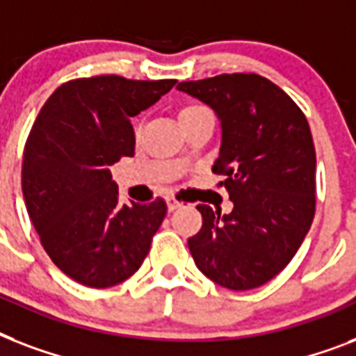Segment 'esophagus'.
I'll return each mask as SVG.
<instances>
[{"instance_id":"esophagus-1","label":"esophagus","mask_w":356,"mask_h":356,"mask_svg":"<svg viewBox=\"0 0 356 356\" xmlns=\"http://www.w3.org/2000/svg\"><path fill=\"white\" fill-rule=\"evenodd\" d=\"M181 205H183V203H181L179 200H175V197H168V211L170 212L175 211V209H179Z\"/></svg>"}]
</instances>
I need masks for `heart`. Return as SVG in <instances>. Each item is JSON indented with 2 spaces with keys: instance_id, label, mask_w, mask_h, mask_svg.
Wrapping results in <instances>:
<instances>
[{
  "instance_id": "b5f03b06",
  "label": "heart",
  "mask_w": 356,
  "mask_h": 356,
  "mask_svg": "<svg viewBox=\"0 0 356 356\" xmlns=\"http://www.w3.org/2000/svg\"><path fill=\"white\" fill-rule=\"evenodd\" d=\"M207 108L201 107V105H184L181 111H179V122L181 120H186V118H192V116H195V114L200 113H205ZM140 133V127H136V134Z\"/></svg>"
}]
</instances>
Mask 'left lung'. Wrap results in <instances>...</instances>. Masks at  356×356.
I'll list each match as a JSON object with an SVG mask.
<instances>
[{"instance_id": "8db88e82", "label": "left lung", "mask_w": 356, "mask_h": 356, "mask_svg": "<svg viewBox=\"0 0 356 356\" xmlns=\"http://www.w3.org/2000/svg\"><path fill=\"white\" fill-rule=\"evenodd\" d=\"M222 120L212 166L223 175L231 214L197 205L200 233L188 238L195 266L229 290H251L281 273L298 253L316 212V149L303 111L257 74L179 83Z\"/></svg>"}]
</instances>
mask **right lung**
<instances>
[{"label": "right lung", "mask_w": 356, "mask_h": 356, "mask_svg": "<svg viewBox=\"0 0 356 356\" xmlns=\"http://www.w3.org/2000/svg\"><path fill=\"white\" fill-rule=\"evenodd\" d=\"M177 81L97 75L64 83L24 147L22 192L42 248L70 279L108 288L133 275L166 216V201L122 205L111 166L134 155L131 118Z\"/></svg>", "instance_id": "add662e5"}]
</instances>
